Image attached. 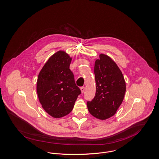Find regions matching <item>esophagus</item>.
I'll return each mask as SVG.
<instances>
[{
	"instance_id": "34e87169",
	"label": "esophagus",
	"mask_w": 159,
	"mask_h": 159,
	"mask_svg": "<svg viewBox=\"0 0 159 159\" xmlns=\"http://www.w3.org/2000/svg\"><path fill=\"white\" fill-rule=\"evenodd\" d=\"M80 91H81V93H83L84 92V91H85V87H81V88H80Z\"/></svg>"
}]
</instances>
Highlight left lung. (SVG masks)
Masks as SVG:
<instances>
[{
	"mask_svg": "<svg viewBox=\"0 0 159 159\" xmlns=\"http://www.w3.org/2000/svg\"><path fill=\"white\" fill-rule=\"evenodd\" d=\"M96 96L87 102L90 114L100 120L113 116L123 101L126 86L116 63L108 55H99L94 63Z\"/></svg>",
	"mask_w": 159,
	"mask_h": 159,
	"instance_id": "1",
	"label": "left lung"
}]
</instances>
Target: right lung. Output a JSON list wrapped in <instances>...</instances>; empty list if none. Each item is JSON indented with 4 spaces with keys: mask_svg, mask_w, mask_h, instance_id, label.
<instances>
[{
    "mask_svg": "<svg viewBox=\"0 0 159 159\" xmlns=\"http://www.w3.org/2000/svg\"><path fill=\"white\" fill-rule=\"evenodd\" d=\"M71 60L65 51H59L49 57L38 74L36 91L39 101L54 118L68 115L81 93L70 69Z\"/></svg>",
    "mask_w": 159,
    "mask_h": 159,
    "instance_id": "obj_1",
    "label": "right lung"
}]
</instances>
